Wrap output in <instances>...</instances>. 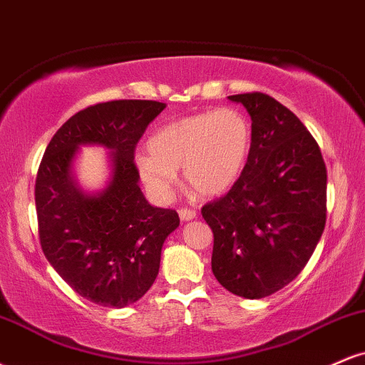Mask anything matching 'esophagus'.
Instances as JSON below:
<instances>
[{"label":"esophagus","mask_w":365,"mask_h":365,"mask_svg":"<svg viewBox=\"0 0 365 365\" xmlns=\"http://www.w3.org/2000/svg\"><path fill=\"white\" fill-rule=\"evenodd\" d=\"M178 215H180V217H182V221H190V220H194V217L197 216V212L194 211V209L182 207L178 211Z\"/></svg>","instance_id":"1"}]
</instances>
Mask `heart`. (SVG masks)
<instances>
[{
	"instance_id": "heart-1",
	"label": "heart",
	"mask_w": 365,
	"mask_h": 365,
	"mask_svg": "<svg viewBox=\"0 0 365 365\" xmlns=\"http://www.w3.org/2000/svg\"><path fill=\"white\" fill-rule=\"evenodd\" d=\"M252 142V123L240 110L202 111L154 130L135 168L156 199H168L178 170L197 194L223 195L244 175Z\"/></svg>"
}]
</instances>
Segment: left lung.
Here are the masks:
<instances>
[{
    "instance_id": "1",
    "label": "left lung",
    "mask_w": 365,
    "mask_h": 365,
    "mask_svg": "<svg viewBox=\"0 0 365 365\" xmlns=\"http://www.w3.org/2000/svg\"><path fill=\"white\" fill-rule=\"evenodd\" d=\"M252 120V153L240 180L202 207L215 235L211 267L228 292L262 299L299 276L326 225L321 149L304 123L262 92L228 96Z\"/></svg>"
}]
</instances>
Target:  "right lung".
Returning a JSON list of instances; mask_svg holds the SVG:
<instances>
[{
    "label": "right lung",
    "mask_w": 365,
    "mask_h": 365,
    "mask_svg": "<svg viewBox=\"0 0 365 365\" xmlns=\"http://www.w3.org/2000/svg\"><path fill=\"white\" fill-rule=\"evenodd\" d=\"M165 103L123 99L94 104L61 125L46 148L36 180L43 252L78 295L104 307L137 302L156 282L161 249L178 228L173 209L142 194L133 149ZM83 145L110 150L103 189L83 191L74 161Z\"/></svg>",
    "instance_id": "right-lung-1"
}]
</instances>
